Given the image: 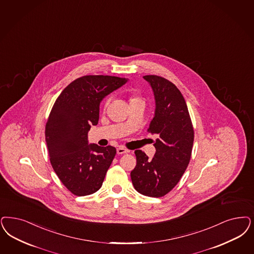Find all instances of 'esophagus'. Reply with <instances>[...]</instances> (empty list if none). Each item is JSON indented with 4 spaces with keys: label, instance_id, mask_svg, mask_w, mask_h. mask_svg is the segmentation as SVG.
<instances>
[{
    "label": "esophagus",
    "instance_id": "34e87169",
    "mask_svg": "<svg viewBox=\"0 0 254 254\" xmlns=\"http://www.w3.org/2000/svg\"><path fill=\"white\" fill-rule=\"evenodd\" d=\"M128 152H129V150H127V149H126L125 147H122V146H120V147L117 148V154H118V155L127 154V153H128Z\"/></svg>",
    "mask_w": 254,
    "mask_h": 254
}]
</instances>
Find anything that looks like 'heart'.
<instances>
[{"mask_svg":"<svg viewBox=\"0 0 254 254\" xmlns=\"http://www.w3.org/2000/svg\"><path fill=\"white\" fill-rule=\"evenodd\" d=\"M128 101H129V104H133V103H137V102H142V99L135 91H131L128 94ZM107 106H108V102H106L105 105H104V110L107 108Z\"/></svg>","mask_w":254,"mask_h":254,"instance_id":"1","label":"heart"}]
</instances>
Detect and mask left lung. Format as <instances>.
I'll return each mask as SVG.
<instances>
[{
  "label": "left lung",
  "mask_w": 254,
  "mask_h": 254,
  "mask_svg": "<svg viewBox=\"0 0 254 254\" xmlns=\"http://www.w3.org/2000/svg\"><path fill=\"white\" fill-rule=\"evenodd\" d=\"M154 91L155 116L147 131L156 134V154L148 157L136 150L137 164L130 173L138 192L148 197H162L180 181L190 163L194 129L184 96L175 84L160 76H143Z\"/></svg>",
  "instance_id": "left-lung-1"
}]
</instances>
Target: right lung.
<instances>
[{
    "label": "right lung",
    "mask_w": 254,
    "mask_h": 254,
    "mask_svg": "<svg viewBox=\"0 0 254 254\" xmlns=\"http://www.w3.org/2000/svg\"><path fill=\"white\" fill-rule=\"evenodd\" d=\"M126 82L114 76H82L53 104L45 127L50 160L63 185L76 196L96 192L114 160L116 149L88 144L87 133L98 123L100 101Z\"/></svg>",
    "instance_id": "obj_1"
}]
</instances>
